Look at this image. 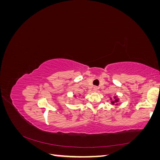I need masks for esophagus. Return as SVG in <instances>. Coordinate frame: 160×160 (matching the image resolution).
Listing matches in <instances>:
<instances>
[{"instance_id": "obj_1", "label": "esophagus", "mask_w": 160, "mask_h": 160, "mask_svg": "<svg viewBox=\"0 0 160 160\" xmlns=\"http://www.w3.org/2000/svg\"><path fill=\"white\" fill-rule=\"evenodd\" d=\"M98 87H94V88H93V91H98Z\"/></svg>"}]
</instances>
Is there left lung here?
I'll use <instances>...</instances> for the list:
<instances>
[{"label":"left lung","instance_id":"left-lung-1","mask_svg":"<svg viewBox=\"0 0 160 160\" xmlns=\"http://www.w3.org/2000/svg\"><path fill=\"white\" fill-rule=\"evenodd\" d=\"M115 98H116L115 97ZM118 100L117 99H115V100L114 101H112V103H117V102H118Z\"/></svg>","mask_w":160,"mask_h":160}]
</instances>
